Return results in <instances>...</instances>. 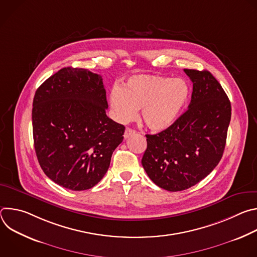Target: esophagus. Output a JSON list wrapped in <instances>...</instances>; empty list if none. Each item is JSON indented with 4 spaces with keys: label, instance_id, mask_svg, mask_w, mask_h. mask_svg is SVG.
Masks as SVG:
<instances>
[{
    "label": "esophagus",
    "instance_id": "esophagus-1",
    "mask_svg": "<svg viewBox=\"0 0 257 257\" xmlns=\"http://www.w3.org/2000/svg\"><path fill=\"white\" fill-rule=\"evenodd\" d=\"M135 133H136V131H135V130H133V129H131V128H126L125 133H124V138H125V139H127V138H129L130 136L134 135Z\"/></svg>",
    "mask_w": 257,
    "mask_h": 257
}]
</instances>
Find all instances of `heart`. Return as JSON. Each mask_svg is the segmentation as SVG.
<instances>
[{
  "instance_id": "b5f03b06",
  "label": "heart",
  "mask_w": 257,
  "mask_h": 257,
  "mask_svg": "<svg viewBox=\"0 0 257 257\" xmlns=\"http://www.w3.org/2000/svg\"><path fill=\"white\" fill-rule=\"evenodd\" d=\"M189 85L182 78L137 74L126 80L123 87L115 85L109 93L114 116L120 123H128L137 116L153 131L173 126L184 112L189 99Z\"/></svg>"
}]
</instances>
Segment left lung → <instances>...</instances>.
I'll list each match as a JSON object with an SVG mask.
<instances>
[{"mask_svg":"<svg viewBox=\"0 0 257 257\" xmlns=\"http://www.w3.org/2000/svg\"><path fill=\"white\" fill-rule=\"evenodd\" d=\"M193 83L188 109L158 134H146L141 164L159 187L176 192L204 179L221 161L231 121V102L207 70L184 69Z\"/></svg>","mask_w":257,"mask_h":257,"instance_id":"8db88e82","label":"left lung"}]
</instances>
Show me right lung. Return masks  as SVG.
Wrapping results in <instances>:
<instances>
[{
  "instance_id": "right-lung-1",
  "label": "right lung",
  "mask_w": 257,
  "mask_h": 257,
  "mask_svg": "<svg viewBox=\"0 0 257 257\" xmlns=\"http://www.w3.org/2000/svg\"><path fill=\"white\" fill-rule=\"evenodd\" d=\"M32 105L34 149L45 174L70 190L95 186L125 132L105 114L101 76L63 68L38 88Z\"/></svg>"
}]
</instances>
